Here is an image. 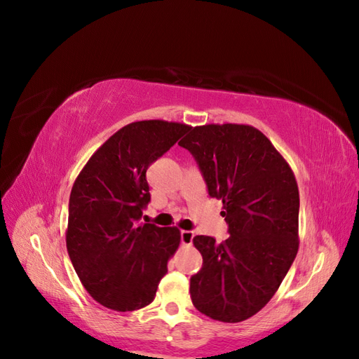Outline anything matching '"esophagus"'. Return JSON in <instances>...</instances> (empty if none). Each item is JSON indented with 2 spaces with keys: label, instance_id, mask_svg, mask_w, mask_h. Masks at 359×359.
Returning <instances> with one entry per match:
<instances>
[{
  "label": "esophagus",
  "instance_id": "34e87169",
  "mask_svg": "<svg viewBox=\"0 0 359 359\" xmlns=\"http://www.w3.org/2000/svg\"><path fill=\"white\" fill-rule=\"evenodd\" d=\"M193 236L194 233L190 231H181V244L190 245L193 243Z\"/></svg>",
  "mask_w": 359,
  "mask_h": 359
}]
</instances>
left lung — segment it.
Segmentation results:
<instances>
[{"label": "left lung", "mask_w": 359, "mask_h": 359, "mask_svg": "<svg viewBox=\"0 0 359 359\" xmlns=\"http://www.w3.org/2000/svg\"><path fill=\"white\" fill-rule=\"evenodd\" d=\"M178 145L196 160L211 198L223 202L229 238H193L203 259L190 278L193 306L220 322H243L274 297L298 253L295 175L252 126L189 127Z\"/></svg>", "instance_id": "obj_1"}]
</instances>
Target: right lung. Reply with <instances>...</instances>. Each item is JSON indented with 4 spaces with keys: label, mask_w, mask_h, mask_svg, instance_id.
<instances>
[{
    "label": "right lung",
    "mask_w": 359,
    "mask_h": 359,
    "mask_svg": "<svg viewBox=\"0 0 359 359\" xmlns=\"http://www.w3.org/2000/svg\"><path fill=\"white\" fill-rule=\"evenodd\" d=\"M187 130L161 119L128 124L95 151L73 184L67 252L86 292L107 309L148 306L168 273L180 231L139 220L151 201L147 169Z\"/></svg>",
    "instance_id": "add662e5"
}]
</instances>
